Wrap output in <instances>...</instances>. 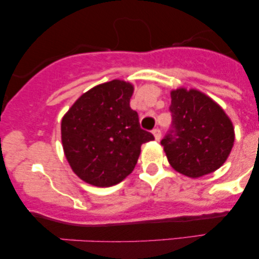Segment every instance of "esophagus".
Masks as SVG:
<instances>
[{"label": "esophagus", "mask_w": 259, "mask_h": 259, "mask_svg": "<svg viewBox=\"0 0 259 259\" xmlns=\"http://www.w3.org/2000/svg\"><path fill=\"white\" fill-rule=\"evenodd\" d=\"M152 134H153L154 139H156V141H159L160 136H162V135H160V130H159V129H153Z\"/></svg>", "instance_id": "34e87169"}]
</instances>
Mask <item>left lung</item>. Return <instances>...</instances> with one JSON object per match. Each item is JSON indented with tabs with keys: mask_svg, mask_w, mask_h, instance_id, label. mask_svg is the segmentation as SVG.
<instances>
[{
	"mask_svg": "<svg viewBox=\"0 0 259 259\" xmlns=\"http://www.w3.org/2000/svg\"><path fill=\"white\" fill-rule=\"evenodd\" d=\"M173 130L162 140L178 173L201 178L219 169L234 146L233 121L215 101L196 89L171 90Z\"/></svg>",
	"mask_w": 259,
	"mask_h": 259,
	"instance_id": "left-lung-1",
	"label": "left lung"
}]
</instances>
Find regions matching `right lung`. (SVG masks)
<instances>
[{"label": "right lung", "mask_w": 259, "mask_h": 259, "mask_svg": "<svg viewBox=\"0 0 259 259\" xmlns=\"http://www.w3.org/2000/svg\"><path fill=\"white\" fill-rule=\"evenodd\" d=\"M134 85L115 79L82 94L62 118L64 156L85 183L109 187L123 181L138 163L141 145L154 139L140 127L130 108Z\"/></svg>", "instance_id": "1"}]
</instances>
